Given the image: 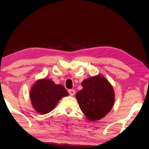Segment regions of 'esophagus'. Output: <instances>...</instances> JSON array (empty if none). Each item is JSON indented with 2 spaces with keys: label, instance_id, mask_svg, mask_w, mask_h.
I'll return each instance as SVG.
<instances>
[{
  "label": "esophagus",
  "instance_id": "34e87169",
  "mask_svg": "<svg viewBox=\"0 0 149 149\" xmlns=\"http://www.w3.org/2000/svg\"><path fill=\"white\" fill-rule=\"evenodd\" d=\"M68 93L70 95H74L75 93V91L74 90V89H69Z\"/></svg>",
  "mask_w": 149,
  "mask_h": 149
}]
</instances>
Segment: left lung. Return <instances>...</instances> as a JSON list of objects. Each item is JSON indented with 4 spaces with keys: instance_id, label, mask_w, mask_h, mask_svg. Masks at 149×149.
<instances>
[{
    "instance_id": "8db88e82",
    "label": "left lung",
    "mask_w": 149,
    "mask_h": 149,
    "mask_svg": "<svg viewBox=\"0 0 149 149\" xmlns=\"http://www.w3.org/2000/svg\"><path fill=\"white\" fill-rule=\"evenodd\" d=\"M81 85L83 89L76 93V97L87 119L95 121L109 113L115 102V93L109 81L97 75L85 79Z\"/></svg>"
}]
</instances>
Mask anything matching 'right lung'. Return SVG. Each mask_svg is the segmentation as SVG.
Instances as JSON below:
<instances>
[{
    "mask_svg": "<svg viewBox=\"0 0 149 149\" xmlns=\"http://www.w3.org/2000/svg\"><path fill=\"white\" fill-rule=\"evenodd\" d=\"M68 95V91L64 86L56 85L49 79L38 81L30 91V98L34 109L42 115L52 111L59 100Z\"/></svg>",
    "mask_w": 149,
    "mask_h": 149,
    "instance_id": "right-lung-1",
    "label": "right lung"
}]
</instances>
